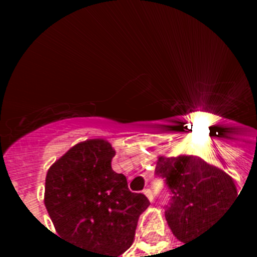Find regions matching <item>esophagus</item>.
<instances>
[{"label": "esophagus", "mask_w": 257, "mask_h": 257, "mask_svg": "<svg viewBox=\"0 0 257 257\" xmlns=\"http://www.w3.org/2000/svg\"><path fill=\"white\" fill-rule=\"evenodd\" d=\"M144 195L148 197L149 201H153V200H155V193H153L152 189H149V188L144 189Z\"/></svg>", "instance_id": "1"}]
</instances>
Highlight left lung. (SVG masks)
<instances>
[{"label":"left lung","mask_w":257,"mask_h":257,"mask_svg":"<svg viewBox=\"0 0 257 257\" xmlns=\"http://www.w3.org/2000/svg\"><path fill=\"white\" fill-rule=\"evenodd\" d=\"M155 175L168 188L165 217L183 243L201 235L237 197L231 176L199 157H159Z\"/></svg>","instance_id":"obj_1"}]
</instances>
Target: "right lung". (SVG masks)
Here are the masks:
<instances>
[{"label": "right lung", "mask_w": 257, "mask_h": 257, "mask_svg": "<svg viewBox=\"0 0 257 257\" xmlns=\"http://www.w3.org/2000/svg\"><path fill=\"white\" fill-rule=\"evenodd\" d=\"M114 155L108 141H84L46 173L45 207L54 228L86 257L122 255L151 204L145 195L129 191L126 177L113 171Z\"/></svg>", "instance_id": "1"}]
</instances>
